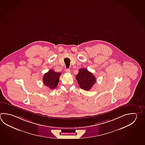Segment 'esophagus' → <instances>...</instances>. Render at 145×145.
Masks as SVG:
<instances>
[{
  "instance_id": "1",
  "label": "esophagus",
  "mask_w": 145,
  "mask_h": 145,
  "mask_svg": "<svg viewBox=\"0 0 145 145\" xmlns=\"http://www.w3.org/2000/svg\"><path fill=\"white\" fill-rule=\"evenodd\" d=\"M65 72H66L67 73H70L71 70H70V69H67L65 70Z\"/></svg>"
}]
</instances>
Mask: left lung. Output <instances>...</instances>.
I'll return each mask as SVG.
<instances>
[{
  "label": "left lung",
  "instance_id": "left-lung-1",
  "mask_svg": "<svg viewBox=\"0 0 145 145\" xmlns=\"http://www.w3.org/2000/svg\"><path fill=\"white\" fill-rule=\"evenodd\" d=\"M76 79L80 88L86 91L91 88L96 82L93 74L85 68L80 69L76 76Z\"/></svg>",
  "mask_w": 145,
  "mask_h": 145
}]
</instances>
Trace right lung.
I'll return each mask as SVG.
<instances>
[{"instance_id": "1", "label": "right lung", "mask_w": 145, "mask_h": 145, "mask_svg": "<svg viewBox=\"0 0 145 145\" xmlns=\"http://www.w3.org/2000/svg\"><path fill=\"white\" fill-rule=\"evenodd\" d=\"M61 73H57L53 70H50L44 74L43 77V82L45 86L50 89H54L56 88L59 83V77Z\"/></svg>"}]
</instances>
